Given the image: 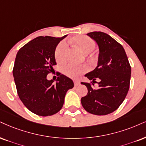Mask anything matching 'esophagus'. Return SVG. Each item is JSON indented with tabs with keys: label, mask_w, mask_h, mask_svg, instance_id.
<instances>
[{
	"label": "esophagus",
	"mask_w": 146,
	"mask_h": 146,
	"mask_svg": "<svg viewBox=\"0 0 146 146\" xmlns=\"http://www.w3.org/2000/svg\"><path fill=\"white\" fill-rule=\"evenodd\" d=\"M74 83L75 87H76V86H78L80 84V82H79L78 80H74Z\"/></svg>",
	"instance_id": "obj_1"
}]
</instances>
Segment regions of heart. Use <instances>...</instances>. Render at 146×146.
Masks as SVG:
<instances>
[{
    "mask_svg": "<svg viewBox=\"0 0 146 146\" xmlns=\"http://www.w3.org/2000/svg\"><path fill=\"white\" fill-rule=\"evenodd\" d=\"M70 41L74 43L84 54H87L93 51L95 47V41L87 36H76L72 38ZM66 48H67V44L64 41L61 42L57 46L55 52V57L57 62H63L65 61ZM86 70L87 68L85 66L70 64L64 68V72L66 76L70 78H78L81 74L84 72Z\"/></svg>",
    "mask_w": 146,
    "mask_h": 146,
    "instance_id": "b5f03b06",
    "label": "heart"
}]
</instances>
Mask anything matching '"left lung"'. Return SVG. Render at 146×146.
I'll use <instances>...</instances> for the list:
<instances>
[{"mask_svg": "<svg viewBox=\"0 0 146 146\" xmlns=\"http://www.w3.org/2000/svg\"><path fill=\"white\" fill-rule=\"evenodd\" d=\"M87 35L98 44L99 55L97 67L84 76L93 85L99 80V88L93 89L89 83L81 82L88 89L81 104L91 114H108L118 109L127 96L131 66L123 46L110 36L102 32H89Z\"/></svg>", "mask_w": 146, "mask_h": 146, "instance_id": "obj_1", "label": "left lung"}]
</instances>
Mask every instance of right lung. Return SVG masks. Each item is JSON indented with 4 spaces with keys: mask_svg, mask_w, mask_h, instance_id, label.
Listing matches in <instances>:
<instances>
[{
    "mask_svg": "<svg viewBox=\"0 0 146 146\" xmlns=\"http://www.w3.org/2000/svg\"><path fill=\"white\" fill-rule=\"evenodd\" d=\"M62 38L38 36L21 47L14 63V80L22 103L34 114L47 116L62 109L66 92L74 87L72 79L64 74L54 80L46 78L56 65L55 52Z\"/></svg>",
    "mask_w": 146,
    "mask_h": 146,
    "instance_id": "add662e5",
    "label": "right lung"
}]
</instances>
